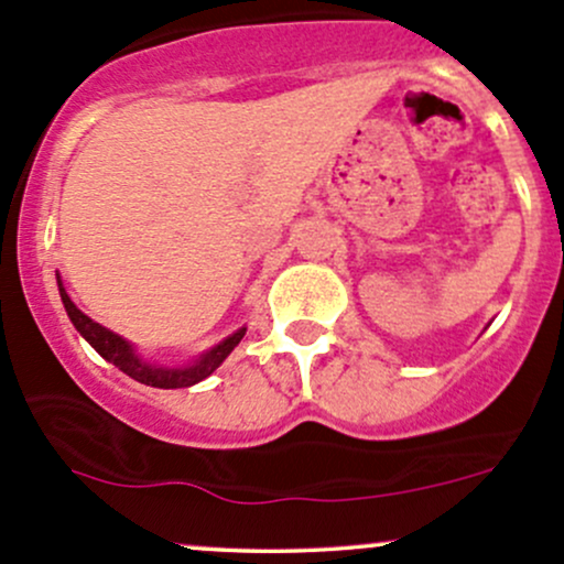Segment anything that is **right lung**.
I'll return each mask as SVG.
<instances>
[{
	"mask_svg": "<svg viewBox=\"0 0 564 564\" xmlns=\"http://www.w3.org/2000/svg\"><path fill=\"white\" fill-rule=\"evenodd\" d=\"M57 291H61L63 307H66L74 328L89 341V345L95 347V352L100 355V358H106L108 364H113L119 371H124L127 377L140 381V384L159 387V390H180V387H193V384H198L200 379L212 377V373L223 366V360L238 347V341H241L246 334V326H241L238 332L225 336L219 345L206 349V352H200L196 360H191V364H185V366L151 364V360H145L138 349H134L132 341H127L124 336L113 334L111 328L100 326V323H95L89 315H84L82 310L70 302V296H68L66 286H63L61 275H57Z\"/></svg>",
	"mask_w": 564,
	"mask_h": 564,
	"instance_id": "add662e5",
	"label": "right lung"
}]
</instances>
